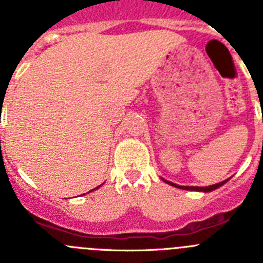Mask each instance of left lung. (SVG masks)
<instances>
[{"label":"left lung","instance_id":"1","mask_svg":"<svg viewBox=\"0 0 263 263\" xmlns=\"http://www.w3.org/2000/svg\"><path fill=\"white\" fill-rule=\"evenodd\" d=\"M164 180V179H163ZM166 183H170L171 185H175V187L178 188H182V190H191V191H203V192H210V191H213V190H216V188L221 187L224 183H227V180H224V182L221 183H217V184H213V185H208V187H182V185H178V184H174V183L171 182H167V180H164Z\"/></svg>","mask_w":263,"mask_h":263}]
</instances>
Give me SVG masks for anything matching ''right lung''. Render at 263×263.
<instances>
[{"label":"right lung","instance_id":"right-lung-1","mask_svg":"<svg viewBox=\"0 0 263 263\" xmlns=\"http://www.w3.org/2000/svg\"><path fill=\"white\" fill-rule=\"evenodd\" d=\"M99 187H100V185H99Z\"/></svg>","mask_w":263,"mask_h":263}]
</instances>
